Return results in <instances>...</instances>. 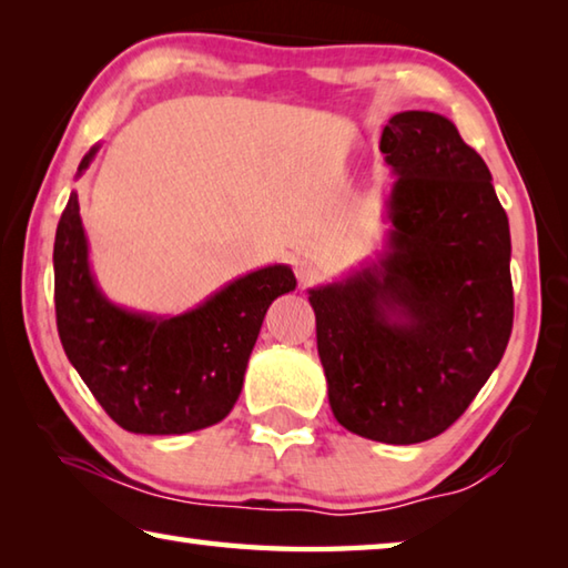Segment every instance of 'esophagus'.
I'll return each mask as SVG.
<instances>
[{
	"label": "esophagus",
	"instance_id": "1",
	"mask_svg": "<svg viewBox=\"0 0 568 568\" xmlns=\"http://www.w3.org/2000/svg\"><path fill=\"white\" fill-rule=\"evenodd\" d=\"M295 277H297V283H301L303 287L305 285H313L321 277V265L315 263V261H311V257H303V261L295 263Z\"/></svg>",
	"mask_w": 568,
	"mask_h": 568
}]
</instances>
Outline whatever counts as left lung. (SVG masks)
I'll use <instances>...</instances> for the list:
<instances>
[{
	"mask_svg": "<svg viewBox=\"0 0 568 568\" xmlns=\"http://www.w3.org/2000/svg\"><path fill=\"white\" fill-rule=\"evenodd\" d=\"M381 152L396 175L383 247L307 301L335 420L408 446L444 434L504 358L511 233L486 162L444 114H393Z\"/></svg>",
	"mask_w": 568,
	"mask_h": 568,
	"instance_id": "left-lung-1",
	"label": "left lung"
}]
</instances>
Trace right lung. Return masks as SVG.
I'll list each match as a JSON object with an SVG mask.
<instances>
[{
	"instance_id": "1",
	"label": "right lung",
	"mask_w": 568,
	"mask_h": 568,
	"mask_svg": "<svg viewBox=\"0 0 568 568\" xmlns=\"http://www.w3.org/2000/svg\"><path fill=\"white\" fill-rule=\"evenodd\" d=\"M100 145L90 148L77 178ZM54 307L67 358L108 416L130 434L180 436L233 410L267 307L295 291L291 265L235 277L178 315L112 303L90 265L80 203L70 195L54 235Z\"/></svg>"
}]
</instances>
